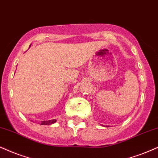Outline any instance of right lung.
<instances>
[{
  "label": "right lung",
  "instance_id": "obj_1",
  "mask_svg": "<svg viewBox=\"0 0 158 158\" xmlns=\"http://www.w3.org/2000/svg\"><path fill=\"white\" fill-rule=\"evenodd\" d=\"M56 122V119H52L48 121H42L41 122V124L42 125H50V124H54Z\"/></svg>",
  "mask_w": 158,
  "mask_h": 158
}]
</instances>
